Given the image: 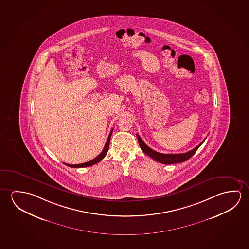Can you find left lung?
I'll list each match as a JSON object with an SVG mask.
<instances>
[{"label":"left lung","mask_w":249,"mask_h":249,"mask_svg":"<svg viewBox=\"0 0 249 249\" xmlns=\"http://www.w3.org/2000/svg\"><path fill=\"white\" fill-rule=\"evenodd\" d=\"M137 137H138V142H139V145L141 147V150L145 154L150 156V158H153L155 161L161 162V163H164V164H172V163L185 162L196 153V151L198 150V148L201 146L202 142H204V140H203L200 144H198L197 146L194 148L193 150L188 151L186 153H182V154H162V153H159L158 151H155L154 150L150 149V147L146 145L144 142L142 141L141 138L139 137V135L137 134Z\"/></svg>","instance_id":"obj_1"}]
</instances>
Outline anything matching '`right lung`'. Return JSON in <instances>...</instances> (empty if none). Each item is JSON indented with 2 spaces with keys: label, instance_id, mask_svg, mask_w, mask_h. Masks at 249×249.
<instances>
[{
  "label": "right lung",
  "instance_id": "obj_1",
  "mask_svg": "<svg viewBox=\"0 0 249 249\" xmlns=\"http://www.w3.org/2000/svg\"><path fill=\"white\" fill-rule=\"evenodd\" d=\"M112 130H111V132H110V134H109V137L107 138L106 145L104 147L102 152H101L98 157H96L94 159H92V160L89 161V162H84V163H80V164H67V163H65V164L68 166V167H71V168H85V167H89V166L94 165L96 163H98V162H100V161L102 160L103 158L106 157L107 151L109 150V144H110V139H111V134H112Z\"/></svg>",
  "mask_w": 249,
  "mask_h": 249
}]
</instances>
